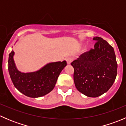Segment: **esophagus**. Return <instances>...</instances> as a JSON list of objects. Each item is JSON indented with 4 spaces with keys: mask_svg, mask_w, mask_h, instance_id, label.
Segmentation results:
<instances>
[{
    "mask_svg": "<svg viewBox=\"0 0 126 126\" xmlns=\"http://www.w3.org/2000/svg\"><path fill=\"white\" fill-rule=\"evenodd\" d=\"M66 60L68 64H70L71 62L73 60V59H72V58H71V57H68V58H66Z\"/></svg>",
    "mask_w": 126,
    "mask_h": 126,
    "instance_id": "obj_1",
    "label": "esophagus"
}]
</instances>
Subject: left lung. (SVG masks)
Instances as JSON below:
<instances>
[{"label":"left lung","instance_id":"1","mask_svg":"<svg viewBox=\"0 0 126 126\" xmlns=\"http://www.w3.org/2000/svg\"><path fill=\"white\" fill-rule=\"evenodd\" d=\"M94 49L85 52L71 63L74 69V81L79 91L96 97L113 85L117 75V63L113 48L102 38L96 36Z\"/></svg>","mask_w":126,"mask_h":126}]
</instances>
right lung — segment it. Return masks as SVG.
I'll return each instance as SVG.
<instances>
[{
	"instance_id": "1",
	"label": "right lung",
	"mask_w": 126,
	"mask_h": 126,
	"mask_svg": "<svg viewBox=\"0 0 126 126\" xmlns=\"http://www.w3.org/2000/svg\"><path fill=\"white\" fill-rule=\"evenodd\" d=\"M15 52L9 54L8 71L15 88L26 96L39 97L50 93L55 87L60 74L66 66L65 60L49 63L34 72H22L17 69L13 57Z\"/></svg>"
}]
</instances>
